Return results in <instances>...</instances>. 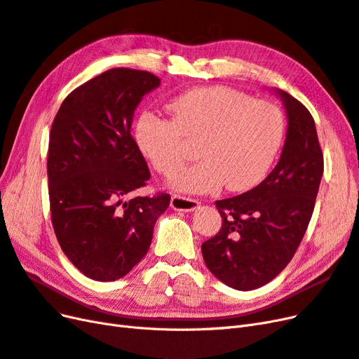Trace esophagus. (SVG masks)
I'll use <instances>...</instances> for the list:
<instances>
[{"instance_id": "34e87169", "label": "esophagus", "mask_w": 359, "mask_h": 359, "mask_svg": "<svg viewBox=\"0 0 359 359\" xmlns=\"http://www.w3.org/2000/svg\"><path fill=\"white\" fill-rule=\"evenodd\" d=\"M199 206V201L187 198V196H181V194H173L170 198V208L175 211H194Z\"/></svg>"}]
</instances>
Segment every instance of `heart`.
<instances>
[{
    "label": "heart",
    "mask_w": 359,
    "mask_h": 359,
    "mask_svg": "<svg viewBox=\"0 0 359 359\" xmlns=\"http://www.w3.org/2000/svg\"><path fill=\"white\" fill-rule=\"evenodd\" d=\"M172 119L140 115L135 140L142 156L163 177L178 173L196 142L201 158L173 180L177 189L206 193L220 189L244 191L262 181L278 154L285 118L278 107L255 100L224 85L199 86L175 97Z\"/></svg>",
    "instance_id": "b5f03b06"
}]
</instances>
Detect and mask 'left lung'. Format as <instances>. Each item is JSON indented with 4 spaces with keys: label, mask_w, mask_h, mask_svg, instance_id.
I'll use <instances>...</instances> for the list:
<instances>
[{
    "label": "left lung",
    "mask_w": 359,
    "mask_h": 359,
    "mask_svg": "<svg viewBox=\"0 0 359 359\" xmlns=\"http://www.w3.org/2000/svg\"><path fill=\"white\" fill-rule=\"evenodd\" d=\"M289 126L274 170L247 193L215 201L222 227L202 244L211 273L238 290L269 283L290 262L306 233L323 173V153L309 109L280 91Z\"/></svg>",
    "instance_id": "left-lung-1"
}]
</instances>
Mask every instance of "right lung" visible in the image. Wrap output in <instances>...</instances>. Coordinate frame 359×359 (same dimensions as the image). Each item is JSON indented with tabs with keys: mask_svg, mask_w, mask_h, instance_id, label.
<instances>
[{
	"mask_svg": "<svg viewBox=\"0 0 359 359\" xmlns=\"http://www.w3.org/2000/svg\"><path fill=\"white\" fill-rule=\"evenodd\" d=\"M160 79L116 67L73 90L49 133L50 219L70 262L97 281L124 277L147 255L170 194L128 196L147 186V160L130 133L140 99Z\"/></svg>",
	"mask_w": 359,
	"mask_h": 359,
	"instance_id": "right-lung-1",
	"label": "right lung"
}]
</instances>
